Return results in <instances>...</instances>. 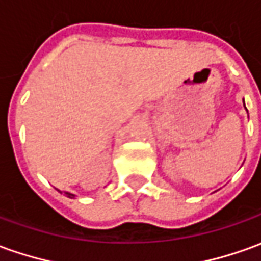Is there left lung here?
Returning a JSON list of instances; mask_svg holds the SVG:
<instances>
[{
    "label": "left lung",
    "instance_id": "obj_1",
    "mask_svg": "<svg viewBox=\"0 0 261 261\" xmlns=\"http://www.w3.org/2000/svg\"><path fill=\"white\" fill-rule=\"evenodd\" d=\"M244 107H246V106H244Z\"/></svg>",
    "mask_w": 261,
    "mask_h": 261
}]
</instances>
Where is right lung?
Here are the masks:
<instances>
[{
	"instance_id": "1",
	"label": "right lung",
	"mask_w": 261,
	"mask_h": 261,
	"mask_svg": "<svg viewBox=\"0 0 261 261\" xmlns=\"http://www.w3.org/2000/svg\"><path fill=\"white\" fill-rule=\"evenodd\" d=\"M65 194H67V196H68V197H71V198L74 197V194H71V193H65Z\"/></svg>"
}]
</instances>
